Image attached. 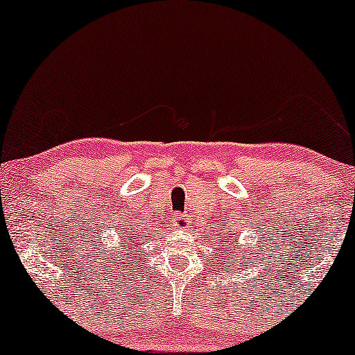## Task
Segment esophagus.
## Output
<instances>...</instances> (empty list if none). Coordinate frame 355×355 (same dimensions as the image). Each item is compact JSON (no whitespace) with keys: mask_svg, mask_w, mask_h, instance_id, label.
<instances>
[{"mask_svg":"<svg viewBox=\"0 0 355 355\" xmlns=\"http://www.w3.org/2000/svg\"><path fill=\"white\" fill-rule=\"evenodd\" d=\"M189 217L184 216V214H178V216L173 217V224L177 225V227H187L189 225Z\"/></svg>","mask_w":355,"mask_h":355,"instance_id":"34e87169","label":"esophagus"}]
</instances>
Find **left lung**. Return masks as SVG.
Segmentation results:
<instances>
[{
    "mask_svg": "<svg viewBox=\"0 0 355 355\" xmlns=\"http://www.w3.org/2000/svg\"><path fill=\"white\" fill-rule=\"evenodd\" d=\"M229 232H231V231H229ZM232 237H234V236H232ZM259 251H263V249H259ZM246 259H248V261L251 259V252H249V256H248ZM248 264H249V263H248ZM248 264H246V266H248ZM243 266H244V263H243V258H241V259H239V270H243ZM225 270H227V268H225Z\"/></svg>",
    "mask_w": 355,
    "mask_h": 355,
    "instance_id": "left-lung-1",
    "label": "left lung"
}]
</instances>
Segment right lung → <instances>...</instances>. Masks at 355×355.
Listing matches in <instances>:
<instances>
[{"instance_id":"add662e5","label":"right lung","mask_w":355,"mask_h":355,"mask_svg":"<svg viewBox=\"0 0 355 355\" xmlns=\"http://www.w3.org/2000/svg\"><path fill=\"white\" fill-rule=\"evenodd\" d=\"M119 249H118V254H124V251H126V248H130V246H133V244H130V243H135V239H138V231H136V229H131V231H124V232H119ZM143 244V243H141ZM141 244H139V246H141ZM107 256H112V252H111V249H104V252H103V259H104V263H109V261H112V268L114 266H121V268H126V266H131V261H133V258H130V259H126V263H124V259H112V258H107ZM126 256H128V252H126ZM114 262H118V265H114Z\"/></svg>"}]
</instances>
